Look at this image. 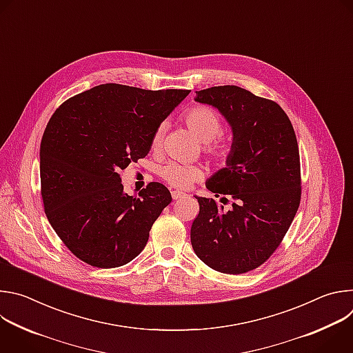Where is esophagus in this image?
I'll return each instance as SVG.
<instances>
[{"instance_id":"34e87169","label":"esophagus","mask_w":353,"mask_h":353,"mask_svg":"<svg viewBox=\"0 0 353 353\" xmlns=\"http://www.w3.org/2000/svg\"><path fill=\"white\" fill-rule=\"evenodd\" d=\"M185 194L181 192V191H172V198L173 199H180V198H184Z\"/></svg>"}]
</instances>
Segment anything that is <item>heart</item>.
<instances>
[{
	"label": "heart",
	"mask_w": 353,
	"mask_h": 353,
	"mask_svg": "<svg viewBox=\"0 0 353 353\" xmlns=\"http://www.w3.org/2000/svg\"><path fill=\"white\" fill-rule=\"evenodd\" d=\"M184 121L188 130L203 143H208V152L218 159L219 162H225L229 157L230 146L226 142L215 141L222 132V120L219 114L207 106H195L187 110L184 114ZM166 125L161 124L154 134L152 148L158 149L162 143V138L165 134ZM162 177L173 187L187 188L192 181L201 177V170L195 166H183L179 163L166 165L162 172Z\"/></svg>",
	"instance_id": "obj_1"
}]
</instances>
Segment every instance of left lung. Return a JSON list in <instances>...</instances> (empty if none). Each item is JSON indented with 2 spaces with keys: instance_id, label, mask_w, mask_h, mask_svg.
Returning a JSON list of instances; mask_svg holds the SVG:
<instances>
[{
  "instance_id": "left-lung-1",
  "label": "left lung",
  "mask_w": 353,
  "mask_h": 353,
  "mask_svg": "<svg viewBox=\"0 0 353 353\" xmlns=\"http://www.w3.org/2000/svg\"><path fill=\"white\" fill-rule=\"evenodd\" d=\"M194 100L216 109L232 130L225 168L205 187L215 196H232L233 204L223 210L214 198L195 195L199 214L191 226V244L196 257L215 271L248 272L268 260L297 212L296 135L279 105L243 88L212 86L196 92Z\"/></svg>"
}]
</instances>
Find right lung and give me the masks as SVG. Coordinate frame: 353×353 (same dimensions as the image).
Instances as JSON below:
<instances>
[{"mask_svg":"<svg viewBox=\"0 0 353 353\" xmlns=\"http://www.w3.org/2000/svg\"><path fill=\"white\" fill-rule=\"evenodd\" d=\"M188 93L103 83L68 99L50 119L40 145L44 212L79 260L116 268L146 245L170 191L150 183L128 195L117 172L149 154L155 131Z\"/></svg>","mask_w":353,"mask_h":353,"instance_id":"right-lung-1","label":"right lung"}]
</instances>
